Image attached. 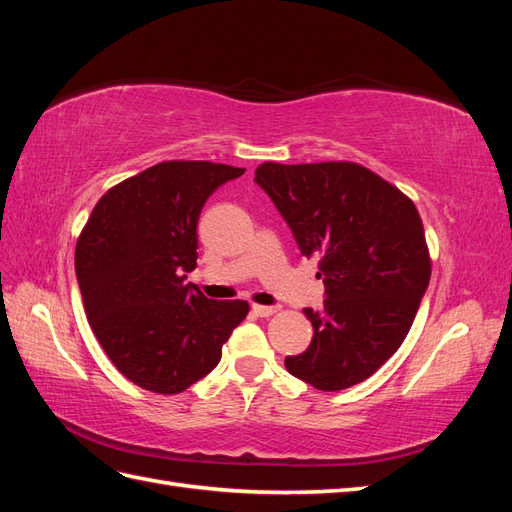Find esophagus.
<instances>
[{"label":"esophagus","mask_w":512,"mask_h":512,"mask_svg":"<svg viewBox=\"0 0 512 512\" xmlns=\"http://www.w3.org/2000/svg\"><path fill=\"white\" fill-rule=\"evenodd\" d=\"M252 312H254L256 316H260V318H269V316H273V314L277 312V307H267V305L254 303V305H252Z\"/></svg>","instance_id":"obj_1"}]
</instances>
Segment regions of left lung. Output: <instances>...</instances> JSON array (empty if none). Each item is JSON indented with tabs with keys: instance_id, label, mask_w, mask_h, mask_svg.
Wrapping results in <instances>:
<instances>
[{
	"instance_id": "8db88e82",
	"label": "left lung",
	"mask_w": 512,
	"mask_h": 512,
	"mask_svg": "<svg viewBox=\"0 0 512 512\" xmlns=\"http://www.w3.org/2000/svg\"><path fill=\"white\" fill-rule=\"evenodd\" d=\"M254 181L301 254L318 258L327 290L320 312L305 309L312 344L286 356V369L318 391L350 389L404 344L429 286L421 215L393 183L354 162H265Z\"/></svg>"
}]
</instances>
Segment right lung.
Segmentation results:
<instances>
[{
	"instance_id": "right-lung-1",
	"label": "right lung",
	"mask_w": 512,
	"mask_h": 512,
	"mask_svg": "<svg viewBox=\"0 0 512 512\" xmlns=\"http://www.w3.org/2000/svg\"><path fill=\"white\" fill-rule=\"evenodd\" d=\"M245 168L170 160L113 185L76 241L74 267L89 327L136 386L177 395L220 363L247 301H213L196 269V224L207 198Z\"/></svg>"
}]
</instances>
